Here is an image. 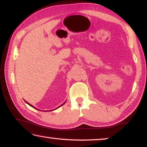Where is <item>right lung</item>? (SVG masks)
I'll return each mask as SVG.
<instances>
[{"mask_svg":"<svg viewBox=\"0 0 147 147\" xmlns=\"http://www.w3.org/2000/svg\"><path fill=\"white\" fill-rule=\"evenodd\" d=\"M25 101H26V100H25ZM26 103H27V104H28V105H29V106H31L32 107H33V108H34V109H36L37 110H40V109H37V108H36L35 107H34V106H32V105H31V104H30L29 103H28V102H26ZM65 102H64V103H63V104H61V106H59V107H57L56 108V109H52V110H55V109H58V108H59V107H60L61 106H63V105L65 104ZM50 111H51V110H50Z\"/></svg>","mask_w":147,"mask_h":147,"instance_id":"add662e5","label":"right lung"}]
</instances>
